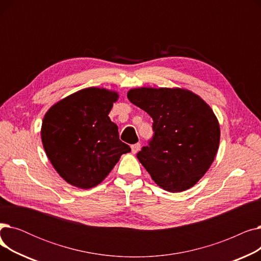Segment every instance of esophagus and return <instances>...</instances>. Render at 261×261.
<instances>
[{"instance_id": "esophagus-1", "label": "esophagus", "mask_w": 261, "mask_h": 261, "mask_svg": "<svg viewBox=\"0 0 261 261\" xmlns=\"http://www.w3.org/2000/svg\"><path fill=\"white\" fill-rule=\"evenodd\" d=\"M141 150V144L140 143H136V144H134V145H132L131 146V151H132V153H136V152H139Z\"/></svg>"}]
</instances>
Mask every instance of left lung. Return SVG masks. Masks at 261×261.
I'll use <instances>...</instances> for the list:
<instances>
[{"instance_id": "left-lung-1", "label": "left lung", "mask_w": 261, "mask_h": 261, "mask_svg": "<svg viewBox=\"0 0 261 261\" xmlns=\"http://www.w3.org/2000/svg\"><path fill=\"white\" fill-rule=\"evenodd\" d=\"M128 99L153 119V136L136 154L163 189L193 187L211 167L220 142V127L211 107L182 89L130 90Z\"/></svg>"}]
</instances>
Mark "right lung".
I'll return each mask as SVG.
<instances>
[{"instance_id":"add662e5","label":"right lung","mask_w":261,"mask_h":261,"mask_svg":"<svg viewBox=\"0 0 261 261\" xmlns=\"http://www.w3.org/2000/svg\"><path fill=\"white\" fill-rule=\"evenodd\" d=\"M118 94L88 88L54 105L45 114L41 139L46 155L61 177L89 189L103 181L131 148L119 140L108 116Z\"/></svg>"}]
</instances>
